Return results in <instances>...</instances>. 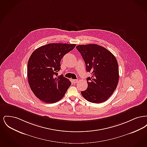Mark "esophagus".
<instances>
[{
    "mask_svg": "<svg viewBox=\"0 0 147 147\" xmlns=\"http://www.w3.org/2000/svg\"><path fill=\"white\" fill-rule=\"evenodd\" d=\"M78 82V80L77 79H73V83H74V84L77 83Z\"/></svg>",
    "mask_w": 147,
    "mask_h": 147,
    "instance_id": "esophagus-1",
    "label": "esophagus"
}]
</instances>
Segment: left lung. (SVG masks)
<instances>
[{
    "mask_svg": "<svg viewBox=\"0 0 147 147\" xmlns=\"http://www.w3.org/2000/svg\"><path fill=\"white\" fill-rule=\"evenodd\" d=\"M76 48L84 60L86 71L92 75L86 79L88 88L81 92L82 95L90 102H104L112 95L119 82L116 58L105 47L96 44L78 45Z\"/></svg>",
    "mask_w": 147,
    "mask_h": 147,
    "instance_id": "8db88e82",
    "label": "left lung"
}]
</instances>
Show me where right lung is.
I'll return each instance as SVG.
<instances>
[{"label": "right lung", "mask_w": 147, "mask_h": 147, "mask_svg": "<svg viewBox=\"0 0 147 147\" xmlns=\"http://www.w3.org/2000/svg\"><path fill=\"white\" fill-rule=\"evenodd\" d=\"M76 44L49 43L35 49L28 59V84L35 96L46 103H55L63 98L71 85L63 75L58 76L63 56Z\"/></svg>", "instance_id": "1"}]
</instances>
